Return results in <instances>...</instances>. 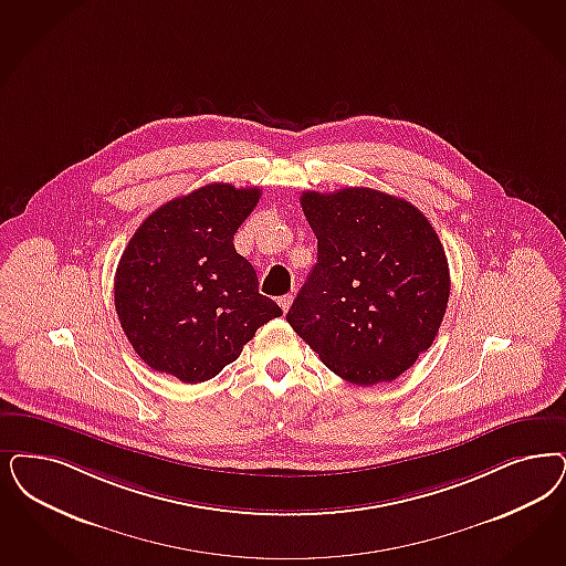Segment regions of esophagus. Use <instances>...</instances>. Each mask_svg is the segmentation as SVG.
<instances>
[{"instance_id": "obj_1", "label": "esophagus", "mask_w": 566, "mask_h": 566, "mask_svg": "<svg viewBox=\"0 0 566 566\" xmlns=\"http://www.w3.org/2000/svg\"><path fill=\"white\" fill-rule=\"evenodd\" d=\"M293 294H284V296H280L277 298V303H280V307H282V312L286 313L291 310V305H293Z\"/></svg>"}]
</instances>
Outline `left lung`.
Here are the masks:
<instances>
[{"label":"left lung","mask_w":566,"mask_h":566,"mask_svg":"<svg viewBox=\"0 0 566 566\" xmlns=\"http://www.w3.org/2000/svg\"><path fill=\"white\" fill-rule=\"evenodd\" d=\"M317 263L286 322L336 376L390 382L427 352L449 301L443 244L411 202L371 188L303 192Z\"/></svg>","instance_id":"1"}]
</instances>
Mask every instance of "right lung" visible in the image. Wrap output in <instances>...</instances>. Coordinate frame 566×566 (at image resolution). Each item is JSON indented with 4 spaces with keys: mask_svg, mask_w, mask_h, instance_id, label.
I'll list each match as a JSON object with an SVG mask.
<instances>
[{
    "mask_svg": "<svg viewBox=\"0 0 566 566\" xmlns=\"http://www.w3.org/2000/svg\"><path fill=\"white\" fill-rule=\"evenodd\" d=\"M259 196V188L209 184L158 207L132 235L115 273V307L153 370L188 385L211 380L256 328L282 315L234 249Z\"/></svg>",
    "mask_w": 566,
    "mask_h": 566,
    "instance_id": "right-lung-1",
    "label": "right lung"
}]
</instances>
